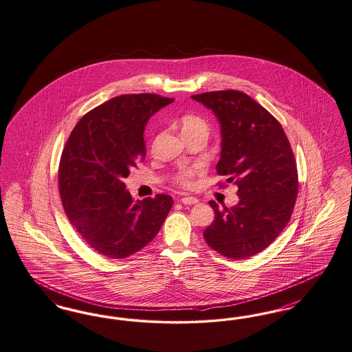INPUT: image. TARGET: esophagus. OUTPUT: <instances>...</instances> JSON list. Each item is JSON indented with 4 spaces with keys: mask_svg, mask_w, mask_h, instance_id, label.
Here are the masks:
<instances>
[{
    "mask_svg": "<svg viewBox=\"0 0 352 352\" xmlns=\"http://www.w3.org/2000/svg\"><path fill=\"white\" fill-rule=\"evenodd\" d=\"M181 201H182L183 204H187V206H191V204H197V197H184L181 199Z\"/></svg>",
    "mask_w": 352,
    "mask_h": 352,
    "instance_id": "34e87169",
    "label": "esophagus"
}]
</instances>
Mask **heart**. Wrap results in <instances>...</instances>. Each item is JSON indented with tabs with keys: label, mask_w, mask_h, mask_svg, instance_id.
Listing matches in <instances>:
<instances>
[{
	"label": "heart",
	"mask_w": 352,
	"mask_h": 352,
	"mask_svg": "<svg viewBox=\"0 0 352 352\" xmlns=\"http://www.w3.org/2000/svg\"><path fill=\"white\" fill-rule=\"evenodd\" d=\"M182 135H190V133H206L208 135L210 132V126L207 124V122L199 116L195 115H186L183 116L179 122ZM194 171L192 169H183L178 175H177V181L181 183L182 186H188L190 184V178L192 177Z\"/></svg>",
	"instance_id": "b5f03b06"
}]
</instances>
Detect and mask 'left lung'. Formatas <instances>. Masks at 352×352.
Here are the masks:
<instances>
[{
	"instance_id": "left-lung-1",
	"label": "left lung",
	"mask_w": 352,
	"mask_h": 352,
	"mask_svg": "<svg viewBox=\"0 0 352 352\" xmlns=\"http://www.w3.org/2000/svg\"><path fill=\"white\" fill-rule=\"evenodd\" d=\"M219 120L221 152L216 166L237 184L239 203L223 208L211 200L214 220L203 236L208 246L232 259L265 250L288 224L298 182L295 157L280 123L237 90L191 96Z\"/></svg>"
}]
</instances>
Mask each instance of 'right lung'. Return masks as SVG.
<instances>
[{
  "label": "right lung",
  "instance_id": "add662e5",
  "mask_svg": "<svg viewBox=\"0 0 352 352\" xmlns=\"http://www.w3.org/2000/svg\"><path fill=\"white\" fill-rule=\"evenodd\" d=\"M173 100L157 94L111 98L85 115L63 151L58 187L65 213L86 243L110 259L146 246L173 207L165 194L135 201L124 183L145 160L148 120Z\"/></svg>",
  "mask_w": 352,
  "mask_h": 352
}]
</instances>
